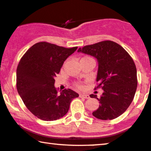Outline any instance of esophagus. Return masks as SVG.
<instances>
[{"mask_svg":"<svg viewBox=\"0 0 151 151\" xmlns=\"http://www.w3.org/2000/svg\"><path fill=\"white\" fill-rule=\"evenodd\" d=\"M79 96H80V97L86 98V99H89V98H90V96L88 95V94H80Z\"/></svg>","mask_w":151,"mask_h":151,"instance_id":"1","label":"esophagus"}]
</instances>
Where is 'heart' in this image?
Returning a JSON list of instances; mask_svg holds the SVG:
<instances>
[{
    "label": "heart",
    "mask_w": 151,
    "mask_h": 151,
    "mask_svg": "<svg viewBox=\"0 0 151 151\" xmlns=\"http://www.w3.org/2000/svg\"><path fill=\"white\" fill-rule=\"evenodd\" d=\"M85 58H87V57H85ZM77 86H78V87H79V88H81V86H80L79 85V84H77Z\"/></svg>",
    "instance_id": "b5f03b06"
}]
</instances>
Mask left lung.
<instances>
[{
    "instance_id": "obj_1",
    "label": "left lung",
    "mask_w": 151,
    "mask_h": 151,
    "mask_svg": "<svg viewBox=\"0 0 151 151\" xmlns=\"http://www.w3.org/2000/svg\"><path fill=\"white\" fill-rule=\"evenodd\" d=\"M78 52L92 56L98 62L97 88L104 92L97 98L98 109L92 115L102 120L115 119L127 110L135 94L137 79L135 64L129 54L115 42L104 41L80 47Z\"/></svg>"
}]
</instances>
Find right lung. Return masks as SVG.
Here are the masks:
<instances>
[{
  "instance_id": "right-lung-1",
  "label": "right lung",
  "mask_w": 151,
  "mask_h": 151,
  "mask_svg": "<svg viewBox=\"0 0 151 151\" xmlns=\"http://www.w3.org/2000/svg\"><path fill=\"white\" fill-rule=\"evenodd\" d=\"M77 49L39 42L21 58L17 70V90L27 109L39 119L55 121L63 117L72 99L79 96L71 89L59 94L55 87V77Z\"/></svg>"
}]
</instances>
